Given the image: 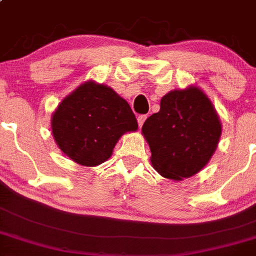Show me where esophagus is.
<instances>
[{
  "label": "esophagus",
  "mask_w": 256,
  "mask_h": 256,
  "mask_svg": "<svg viewBox=\"0 0 256 256\" xmlns=\"http://www.w3.org/2000/svg\"><path fill=\"white\" fill-rule=\"evenodd\" d=\"M146 114H140L139 117H138V124H139V128H142V125H144L145 120H146Z\"/></svg>",
  "instance_id": "1"
}]
</instances>
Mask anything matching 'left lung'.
Here are the masks:
<instances>
[{"mask_svg":"<svg viewBox=\"0 0 256 256\" xmlns=\"http://www.w3.org/2000/svg\"><path fill=\"white\" fill-rule=\"evenodd\" d=\"M142 130L158 173L180 180L208 163L222 128L207 96L200 88L190 87L166 93L160 111L148 117Z\"/></svg>","mask_w":256,"mask_h":256,"instance_id":"left-lung-1","label":"left lung"}]
</instances>
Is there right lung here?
Returning <instances> with one entry per match:
<instances>
[{
	"label": "right lung",
	"instance_id": "add662e5",
	"mask_svg": "<svg viewBox=\"0 0 256 256\" xmlns=\"http://www.w3.org/2000/svg\"><path fill=\"white\" fill-rule=\"evenodd\" d=\"M52 130L72 160L94 166L111 156L122 134L138 130V121L128 102L112 88L86 82L52 114Z\"/></svg>",
	"mask_w": 256,
	"mask_h": 256
}]
</instances>
